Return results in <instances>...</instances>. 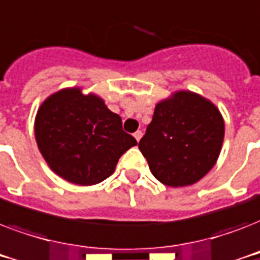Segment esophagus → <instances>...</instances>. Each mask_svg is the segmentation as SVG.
Wrapping results in <instances>:
<instances>
[{
    "mask_svg": "<svg viewBox=\"0 0 260 260\" xmlns=\"http://www.w3.org/2000/svg\"><path fill=\"white\" fill-rule=\"evenodd\" d=\"M134 136H135V139H136V140H140V139H142V136H143V132L142 131H136V132H135L134 134Z\"/></svg>",
    "mask_w": 260,
    "mask_h": 260,
    "instance_id": "1",
    "label": "esophagus"
}]
</instances>
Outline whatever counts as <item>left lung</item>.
I'll return each instance as SVG.
<instances>
[{"label": "left lung", "mask_w": 260, "mask_h": 260, "mask_svg": "<svg viewBox=\"0 0 260 260\" xmlns=\"http://www.w3.org/2000/svg\"><path fill=\"white\" fill-rule=\"evenodd\" d=\"M222 140L220 110L206 98L182 90L156 104L139 150L158 181L179 187L193 185L209 173Z\"/></svg>", "instance_id": "left-lung-1"}]
</instances>
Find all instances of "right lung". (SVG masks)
Segmentation results:
<instances>
[{"label":"right lung","instance_id":"right-lung-1","mask_svg":"<svg viewBox=\"0 0 260 260\" xmlns=\"http://www.w3.org/2000/svg\"><path fill=\"white\" fill-rule=\"evenodd\" d=\"M35 136L51 170L75 185L90 186L110 177L136 139L122 131L121 117L95 94L79 87L56 91L39 108Z\"/></svg>","mask_w":260,"mask_h":260}]
</instances>
